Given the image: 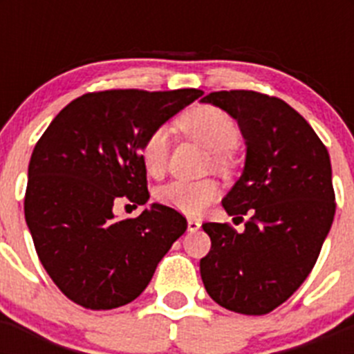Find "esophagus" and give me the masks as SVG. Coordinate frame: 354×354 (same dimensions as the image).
Segmentation results:
<instances>
[{"label": "esophagus", "instance_id": "esophagus-1", "mask_svg": "<svg viewBox=\"0 0 354 354\" xmlns=\"http://www.w3.org/2000/svg\"><path fill=\"white\" fill-rule=\"evenodd\" d=\"M200 227H202V221L200 220H195V218L187 220V232H196Z\"/></svg>", "mask_w": 354, "mask_h": 354}]
</instances>
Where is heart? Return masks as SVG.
Wrapping results in <instances>:
<instances>
[{
	"label": "heart",
	"mask_w": 354,
	"mask_h": 354,
	"mask_svg": "<svg viewBox=\"0 0 354 354\" xmlns=\"http://www.w3.org/2000/svg\"><path fill=\"white\" fill-rule=\"evenodd\" d=\"M180 127L192 138L198 140L205 149L211 150L212 165L216 168L230 167V154L239 142V129L236 122L216 106H196L180 118ZM170 129L158 126L145 136L140 149L142 162L150 175H161L167 168ZM159 200L171 209L186 214H198L220 196V186L214 179L184 180L177 179L165 184L159 189Z\"/></svg>",
	"instance_id": "heart-1"
}]
</instances>
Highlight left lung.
Masks as SVG:
<instances>
[{"label": "left lung", "instance_id": "left-lung-1", "mask_svg": "<svg viewBox=\"0 0 354 354\" xmlns=\"http://www.w3.org/2000/svg\"><path fill=\"white\" fill-rule=\"evenodd\" d=\"M237 120L245 170L221 204L243 221L204 223L211 252L200 261L205 290L227 310L264 315L310 274L335 216L331 162L310 124L278 97L221 90L202 99ZM234 218V220H236Z\"/></svg>", "mask_w": 354, "mask_h": 354}]
</instances>
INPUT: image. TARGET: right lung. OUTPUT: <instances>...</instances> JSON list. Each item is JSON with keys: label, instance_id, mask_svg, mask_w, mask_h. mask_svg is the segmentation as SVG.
Wrapping results in <instances>:
<instances>
[{"label": "right lung", "instance_id": "1", "mask_svg": "<svg viewBox=\"0 0 354 354\" xmlns=\"http://www.w3.org/2000/svg\"><path fill=\"white\" fill-rule=\"evenodd\" d=\"M202 93H84L40 136L28 167L24 216L44 270L68 299L90 310L127 305L186 232V218L168 205L117 220L113 204H147L143 140Z\"/></svg>", "mask_w": 354, "mask_h": 354}]
</instances>
